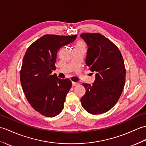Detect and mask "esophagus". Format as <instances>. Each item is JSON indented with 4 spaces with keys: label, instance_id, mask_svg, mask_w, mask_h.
I'll use <instances>...</instances> for the list:
<instances>
[{
    "label": "esophagus",
    "instance_id": "esophagus-1",
    "mask_svg": "<svg viewBox=\"0 0 146 146\" xmlns=\"http://www.w3.org/2000/svg\"><path fill=\"white\" fill-rule=\"evenodd\" d=\"M79 82H72V85L74 86H77V85H79Z\"/></svg>",
    "mask_w": 146,
    "mask_h": 146
}]
</instances>
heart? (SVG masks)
<instances>
[{"label": "heart", "mask_w": 146, "mask_h": 146, "mask_svg": "<svg viewBox=\"0 0 146 146\" xmlns=\"http://www.w3.org/2000/svg\"><path fill=\"white\" fill-rule=\"evenodd\" d=\"M82 46H85V44H84V42H82L79 41V42H77L75 46H74V48L79 47H82Z\"/></svg>", "instance_id": "1"}]
</instances>
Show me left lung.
<instances>
[{"instance_id": "8db88e82", "label": "left lung", "mask_w": 146, "mask_h": 146, "mask_svg": "<svg viewBox=\"0 0 146 146\" xmlns=\"http://www.w3.org/2000/svg\"><path fill=\"white\" fill-rule=\"evenodd\" d=\"M88 46L86 64L96 72L95 82L83 83L86 92L80 99L83 108L92 114L109 111L121 97L125 82V68L115 45L99 33L80 34Z\"/></svg>"}]
</instances>
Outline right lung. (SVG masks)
Here are the masks:
<instances>
[{
	"label": "right lung",
	"mask_w": 146,
	"mask_h": 146,
	"mask_svg": "<svg viewBox=\"0 0 146 146\" xmlns=\"http://www.w3.org/2000/svg\"><path fill=\"white\" fill-rule=\"evenodd\" d=\"M77 36L46 34L32 43L25 52L20 71L22 89L34 109L46 117H55L64 109L72 82L67 78H58L52 72L56 69L58 50L72 42Z\"/></svg>",
	"instance_id": "1"
}]
</instances>
